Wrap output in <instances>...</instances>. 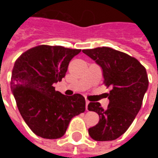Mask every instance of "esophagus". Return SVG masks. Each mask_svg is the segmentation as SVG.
<instances>
[{
  "label": "esophagus",
  "mask_w": 158,
  "mask_h": 158,
  "mask_svg": "<svg viewBox=\"0 0 158 158\" xmlns=\"http://www.w3.org/2000/svg\"><path fill=\"white\" fill-rule=\"evenodd\" d=\"M89 103V101L86 100V103H85V106H86V110H88V105Z\"/></svg>",
  "instance_id": "obj_1"
}]
</instances>
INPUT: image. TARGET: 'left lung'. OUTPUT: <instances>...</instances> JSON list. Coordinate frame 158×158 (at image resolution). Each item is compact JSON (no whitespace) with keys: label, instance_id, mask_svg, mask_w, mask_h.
Segmentation results:
<instances>
[{"label":"left lung","instance_id":"8db88e82","mask_svg":"<svg viewBox=\"0 0 158 158\" xmlns=\"http://www.w3.org/2000/svg\"><path fill=\"white\" fill-rule=\"evenodd\" d=\"M82 52L99 65L104 83L111 87L109 105L104 110L98 102H90L89 111L99 115V121L89 128V135L95 141H113L128 129L139 112L149 79L146 69L130 55L110 47L85 49Z\"/></svg>","mask_w":158,"mask_h":158}]
</instances>
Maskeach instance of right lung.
<instances>
[{"mask_svg":"<svg viewBox=\"0 0 158 158\" xmlns=\"http://www.w3.org/2000/svg\"><path fill=\"white\" fill-rule=\"evenodd\" d=\"M80 52L41 45L22 53L15 60L11 90L23 120L38 136L60 138L71 118L85 111L82 95L65 96L53 87L65 76L72 58Z\"/></svg>","mask_w":158,"mask_h":158,"instance_id":"1","label":"right lung"}]
</instances>
